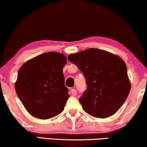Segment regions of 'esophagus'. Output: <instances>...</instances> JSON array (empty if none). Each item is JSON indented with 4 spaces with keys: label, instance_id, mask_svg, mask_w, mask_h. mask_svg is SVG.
Listing matches in <instances>:
<instances>
[{
    "label": "esophagus",
    "instance_id": "34e87169",
    "mask_svg": "<svg viewBox=\"0 0 147 147\" xmlns=\"http://www.w3.org/2000/svg\"><path fill=\"white\" fill-rule=\"evenodd\" d=\"M70 92H71L72 95H73V96H75L76 95H77V90H76L75 89H74V88L71 89V90H70Z\"/></svg>",
    "mask_w": 147,
    "mask_h": 147
}]
</instances>
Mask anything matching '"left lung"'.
<instances>
[{
    "instance_id": "1",
    "label": "left lung",
    "mask_w": 147,
    "mask_h": 147,
    "mask_svg": "<svg viewBox=\"0 0 147 147\" xmlns=\"http://www.w3.org/2000/svg\"><path fill=\"white\" fill-rule=\"evenodd\" d=\"M68 59L78 67L86 78L87 89L79 99L84 111L97 118L115 113L131 90L124 60L97 48L71 54Z\"/></svg>"
}]
</instances>
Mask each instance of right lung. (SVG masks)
I'll use <instances>...</instances> for the list:
<instances>
[{"label": "right lung", "instance_id": "1", "mask_svg": "<svg viewBox=\"0 0 147 147\" xmlns=\"http://www.w3.org/2000/svg\"><path fill=\"white\" fill-rule=\"evenodd\" d=\"M66 63L63 54L49 52L28 60L20 68L15 90L34 117L50 119L63 111L70 97L63 73Z\"/></svg>", "mask_w": 147, "mask_h": 147}]
</instances>
